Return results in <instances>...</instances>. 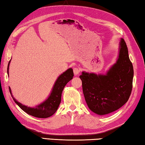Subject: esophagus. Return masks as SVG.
Returning <instances> with one entry per match:
<instances>
[{"instance_id":"esophagus-1","label":"esophagus","mask_w":145,"mask_h":145,"mask_svg":"<svg viewBox=\"0 0 145 145\" xmlns=\"http://www.w3.org/2000/svg\"><path fill=\"white\" fill-rule=\"evenodd\" d=\"M80 70L78 68H77V67L73 68V73H74V74L75 75H78V73H80Z\"/></svg>"}]
</instances>
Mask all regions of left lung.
<instances>
[{
	"instance_id": "obj_1",
	"label": "left lung",
	"mask_w": 145,
	"mask_h": 145,
	"mask_svg": "<svg viewBox=\"0 0 145 145\" xmlns=\"http://www.w3.org/2000/svg\"><path fill=\"white\" fill-rule=\"evenodd\" d=\"M116 63L105 74L82 72L84 98L89 108L99 115L110 114L128 101L133 88L134 70L124 40L119 42Z\"/></svg>"
}]
</instances>
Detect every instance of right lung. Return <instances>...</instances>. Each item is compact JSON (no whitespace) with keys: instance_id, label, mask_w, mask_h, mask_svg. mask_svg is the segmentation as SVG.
<instances>
[{"instance_id":"add662e5","label":"right lung","mask_w":145,"mask_h":145,"mask_svg":"<svg viewBox=\"0 0 145 145\" xmlns=\"http://www.w3.org/2000/svg\"><path fill=\"white\" fill-rule=\"evenodd\" d=\"M10 60L7 66V74L9 75V67ZM73 72L72 68H68L62 74L60 75L56 79L54 84L51 93L45 101L39 104L35 107H30L26 106L18 102L13 97L11 89L9 88L10 93L14 102L21 109L27 114L37 118H48L52 116L57 111L61 100V94L67 84L73 78Z\"/></svg>"}]
</instances>
